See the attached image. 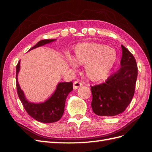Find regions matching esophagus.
I'll return each mask as SVG.
<instances>
[{"label":"esophagus","mask_w":152,"mask_h":152,"mask_svg":"<svg viewBox=\"0 0 152 152\" xmlns=\"http://www.w3.org/2000/svg\"><path fill=\"white\" fill-rule=\"evenodd\" d=\"M82 86H83V83L79 81H76V82H74L73 83L74 89H78V88H80V87H81Z\"/></svg>","instance_id":"34e87169"}]
</instances>
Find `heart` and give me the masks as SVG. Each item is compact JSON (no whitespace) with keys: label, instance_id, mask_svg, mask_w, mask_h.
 Wrapping results in <instances>:
<instances>
[{"label":"heart","instance_id":"b5f03b06","mask_svg":"<svg viewBox=\"0 0 152 152\" xmlns=\"http://www.w3.org/2000/svg\"><path fill=\"white\" fill-rule=\"evenodd\" d=\"M117 59V53L112 48L104 45L84 42L74 48L72 58L65 57L66 62L74 66L75 63L85 64L86 76L91 81H101L107 78Z\"/></svg>","mask_w":152,"mask_h":152}]
</instances>
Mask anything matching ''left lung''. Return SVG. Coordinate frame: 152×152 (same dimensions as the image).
Wrapping results in <instances>:
<instances>
[{
    "label": "left lung",
    "instance_id": "8db88e82",
    "mask_svg": "<svg viewBox=\"0 0 152 152\" xmlns=\"http://www.w3.org/2000/svg\"><path fill=\"white\" fill-rule=\"evenodd\" d=\"M121 68L110 76L104 83L91 86V107L95 114L114 116L124 112L133 99L138 68L129 51L121 45Z\"/></svg>",
    "mask_w": 152,
    "mask_h": 152
}]
</instances>
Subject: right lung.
Instances as JSON below:
<instances>
[{"label": "right lung", "instance_id": "1", "mask_svg": "<svg viewBox=\"0 0 152 152\" xmlns=\"http://www.w3.org/2000/svg\"><path fill=\"white\" fill-rule=\"evenodd\" d=\"M56 40V39L42 40L38 42L29 50L40 47ZM20 70V61L16 66V86L18 96L21 101L27 114L35 120L42 123H53L59 121L62 117L64 110L65 101L69 93L72 91V82H60L58 83L56 91L46 101L40 103L29 102L26 99L18 83V76Z\"/></svg>", "mask_w": 152, "mask_h": 152}]
</instances>
